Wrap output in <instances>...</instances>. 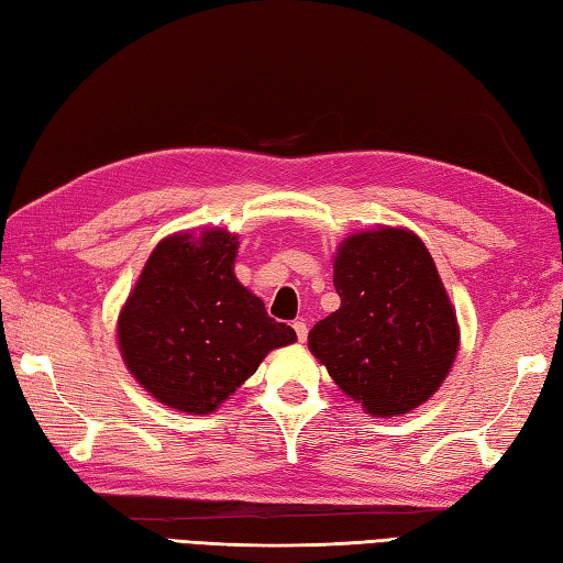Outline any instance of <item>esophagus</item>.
<instances>
[{
    "instance_id": "obj_1",
    "label": "esophagus",
    "mask_w": 563,
    "mask_h": 563,
    "mask_svg": "<svg viewBox=\"0 0 563 563\" xmlns=\"http://www.w3.org/2000/svg\"><path fill=\"white\" fill-rule=\"evenodd\" d=\"M292 329H295V333H297V339H300V343H305V341H307V331H309L307 321H305V319H297L295 324H292Z\"/></svg>"
}]
</instances>
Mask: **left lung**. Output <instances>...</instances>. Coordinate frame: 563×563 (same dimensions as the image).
I'll return each instance as SVG.
<instances>
[{
    "mask_svg": "<svg viewBox=\"0 0 563 563\" xmlns=\"http://www.w3.org/2000/svg\"><path fill=\"white\" fill-rule=\"evenodd\" d=\"M341 307L309 351L365 413L394 418L442 387L460 351L457 312L426 244L406 227L349 234L333 254Z\"/></svg>",
    "mask_w": 563,
    "mask_h": 563,
    "instance_id": "1",
    "label": "left lung"
}]
</instances>
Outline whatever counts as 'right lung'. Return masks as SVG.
Returning a JSON list of instances; mask_svg holds the SVG:
<instances>
[{
	"instance_id": "obj_1",
	"label": "right lung",
	"mask_w": 563,
	"mask_h": 563,
	"mask_svg": "<svg viewBox=\"0 0 563 563\" xmlns=\"http://www.w3.org/2000/svg\"><path fill=\"white\" fill-rule=\"evenodd\" d=\"M239 234L176 232L154 246L118 314L128 373L181 413L218 411L271 351L297 341L234 275Z\"/></svg>"
}]
</instances>
